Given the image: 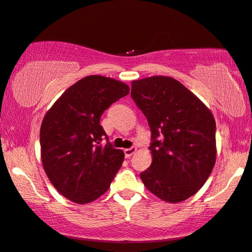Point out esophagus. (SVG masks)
Instances as JSON below:
<instances>
[{"mask_svg": "<svg viewBox=\"0 0 252 252\" xmlns=\"http://www.w3.org/2000/svg\"><path fill=\"white\" fill-rule=\"evenodd\" d=\"M136 151H137L136 147H130V149H126V150H124V157L128 158V159H129V158L131 157L132 154L136 152Z\"/></svg>", "mask_w": 252, "mask_h": 252, "instance_id": "34e87169", "label": "esophagus"}]
</instances>
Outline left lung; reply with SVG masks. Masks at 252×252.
<instances>
[{
	"mask_svg": "<svg viewBox=\"0 0 252 252\" xmlns=\"http://www.w3.org/2000/svg\"><path fill=\"white\" fill-rule=\"evenodd\" d=\"M131 96L146 116L152 139V163L140 179L160 199L183 202L204 186L216 163V120L172 77L133 80Z\"/></svg>",
	"mask_w": 252,
	"mask_h": 252,
	"instance_id": "1",
	"label": "left lung"
}]
</instances>
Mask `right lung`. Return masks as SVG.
Listing matches in <instances>:
<instances>
[{
    "label": "right lung",
    "instance_id": "add662e5",
    "mask_svg": "<svg viewBox=\"0 0 252 252\" xmlns=\"http://www.w3.org/2000/svg\"><path fill=\"white\" fill-rule=\"evenodd\" d=\"M120 80L92 75L70 86L46 113L40 128L43 169L56 190L77 204L91 203L108 190L124 153L114 149L100 117L129 94ZM106 136L107 144L101 145Z\"/></svg>",
    "mask_w": 252,
    "mask_h": 252
}]
</instances>
